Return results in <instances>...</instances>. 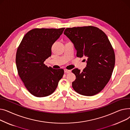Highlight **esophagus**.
Here are the masks:
<instances>
[{
	"instance_id": "obj_1",
	"label": "esophagus",
	"mask_w": 130,
	"mask_h": 130,
	"mask_svg": "<svg viewBox=\"0 0 130 130\" xmlns=\"http://www.w3.org/2000/svg\"><path fill=\"white\" fill-rule=\"evenodd\" d=\"M64 71V72H65V73H70V72H71V70H67V69H65Z\"/></svg>"
}]
</instances>
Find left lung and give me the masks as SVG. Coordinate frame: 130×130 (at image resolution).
Returning a JSON list of instances; mask_svg holds the SVG:
<instances>
[{
	"mask_svg": "<svg viewBox=\"0 0 130 130\" xmlns=\"http://www.w3.org/2000/svg\"><path fill=\"white\" fill-rule=\"evenodd\" d=\"M64 34L73 43L77 56L87 58L83 71L77 68L72 71L76 77L72 88L83 95L98 94L108 83L115 65V55L107 36L93 26L68 28Z\"/></svg>",
	"mask_w": 130,
	"mask_h": 130,
	"instance_id": "obj_1",
	"label": "left lung"
}]
</instances>
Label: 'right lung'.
Segmentation results:
<instances>
[{
    "instance_id": "1",
    "label": "right lung",
    "mask_w": 130,
    "mask_h": 130,
    "mask_svg": "<svg viewBox=\"0 0 130 130\" xmlns=\"http://www.w3.org/2000/svg\"><path fill=\"white\" fill-rule=\"evenodd\" d=\"M64 29H32L25 35L17 49L16 63L18 74L29 92L35 96L51 94L63 77L62 69L48 68L43 62L51 56L52 45Z\"/></svg>"
}]
</instances>
